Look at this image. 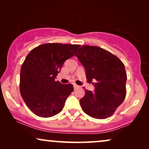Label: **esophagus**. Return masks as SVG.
<instances>
[{"instance_id": "1", "label": "esophagus", "mask_w": 149, "mask_h": 149, "mask_svg": "<svg viewBox=\"0 0 149 149\" xmlns=\"http://www.w3.org/2000/svg\"><path fill=\"white\" fill-rule=\"evenodd\" d=\"M73 87H74V89H77V88H79V86H78V85H76V84H74V85H73Z\"/></svg>"}]
</instances>
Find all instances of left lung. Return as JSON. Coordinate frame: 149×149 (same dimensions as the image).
I'll use <instances>...</instances> for the list:
<instances>
[{
  "mask_svg": "<svg viewBox=\"0 0 149 149\" xmlns=\"http://www.w3.org/2000/svg\"><path fill=\"white\" fill-rule=\"evenodd\" d=\"M85 67L88 83H95V92L85 90L80 100L82 109L90 117H110L126 96L127 73L118 57L97 46L83 45L75 54Z\"/></svg>",
  "mask_w": 149,
  "mask_h": 149,
  "instance_id": "1",
  "label": "left lung"
}]
</instances>
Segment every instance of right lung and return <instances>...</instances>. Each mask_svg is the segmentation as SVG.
Here are the masks:
<instances>
[{
  "label": "right lung",
  "instance_id": "right-lung-1",
  "mask_svg": "<svg viewBox=\"0 0 149 149\" xmlns=\"http://www.w3.org/2000/svg\"><path fill=\"white\" fill-rule=\"evenodd\" d=\"M80 45L44 43L29 53L20 71V93L29 109L42 118L52 117L62 111L73 91L55 78L66 59L74 55Z\"/></svg>",
  "mask_w": 149,
  "mask_h": 149
}]
</instances>
